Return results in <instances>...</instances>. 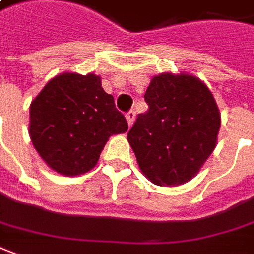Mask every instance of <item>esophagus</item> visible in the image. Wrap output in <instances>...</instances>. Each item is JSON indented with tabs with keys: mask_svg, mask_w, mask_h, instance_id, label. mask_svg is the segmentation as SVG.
<instances>
[{
	"mask_svg": "<svg viewBox=\"0 0 254 254\" xmlns=\"http://www.w3.org/2000/svg\"><path fill=\"white\" fill-rule=\"evenodd\" d=\"M126 119H127V122H128V126H132L134 122H135V110H130V112H127V115H126Z\"/></svg>",
	"mask_w": 254,
	"mask_h": 254,
	"instance_id": "obj_1",
	"label": "esophagus"
}]
</instances>
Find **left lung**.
Returning <instances> with one entry per match:
<instances>
[{
    "label": "left lung",
    "mask_w": 254,
    "mask_h": 254,
    "mask_svg": "<svg viewBox=\"0 0 254 254\" xmlns=\"http://www.w3.org/2000/svg\"><path fill=\"white\" fill-rule=\"evenodd\" d=\"M144 98L149 109L127 134L139 169L160 187L188 183L217 144L221 117L213 94L197 77L162 73Z\"/></svg>",
    "instance_id": "left-lung-1"
}]
</instances>
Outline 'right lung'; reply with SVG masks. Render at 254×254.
<instances>
[{
    "mask_svg": "<svg viewBox=\"0 0 254 254\" xmlns=\"http://www.w3.org/2000/svg\"><path fill=\"white\" fill-rule=\"evenodd\" d=\"M128 130L115 99L95 74L62 73L30 105L29 134L43 160L62 176L95 167L110 135Z\"/></svg>",
    "mask_w": 254,
    "mask_h": 254,
    "instance_id": "1",
    "label": "right lung"
}]
</instances>
